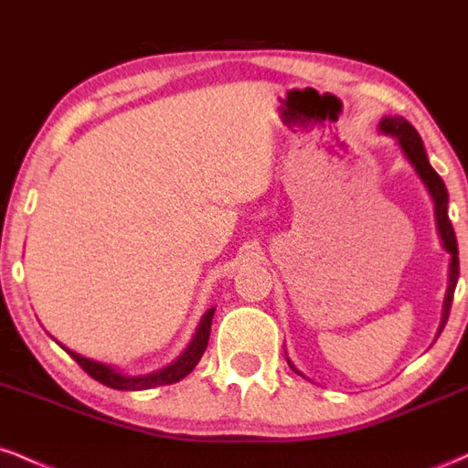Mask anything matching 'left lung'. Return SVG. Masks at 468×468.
Listing matches in <instances>:
<instances>
[{
  "instance_id": "left-lung-1",
  "label": "left lung",
  "mask_w": 468,
  "mask_h": 468,
  "mask_svg": "<svg viewBox=\"0 0 468 468\" xmlns=\"http://www.w3.org/2000/svg\"><path fill=\"white\" fill-rule=\"evenodd\" d=\"M378 130L396 138V143L400 144L405 158L410 160L413 169H416V174L420 176V180L424 182V186H427L429 196H431V200H433V213H436L438 235H440V239H442V246L447 249V252L451 255L447 297H444L442 321H440V327H438V335H440V332H442V327L447 325V319H449V313H451V303H453L455 283H458V277H460L458 239H455L453 227H451L449 211H447V207H449L447 186H444L442 178H440V176L436 174V169L429 165V158H427V152H424L422 138L418 136V132L413 130V125L410 121H405L402 116H385L383 121L378 122ZM288 365L294 369V372H297V367H294L292 363L288 361ZM297 374H302V372H297Z\"/></svg>"
}]
</instances>
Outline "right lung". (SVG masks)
Returning <instances> with one entry per match:
<instances>
[{"mask_svg": "<svg viewBox=\"0 0 468 468\" xmlns=\"http://www.w3.org/2000/svg\"><path fill=\"white\" fill-rule=\"evenodd\" d=\"M213 313H216V308H208L207 313H204V316L200 319V325H197L196 335H193V338H191L189 347H186V350L182 352L174 363L166 365L165 369H158V372H154V374H144V376L122 374V372H118L116 367H112V365H105V363L92 361V358L80 356V354L68 350V347L61 346V343H58V346H61L63 350H66L69 356H72L74 361H77L80 367L85 369V372L92 376L94 380H99V383L107 385V388L122 389V391L152 389V388H158V385L178 383V380L185 378V376L189 374L193 367H196L197 361H200L204 350H207V346H208V335H211Z\"/></svg>", "mask_w": 468, "mask_h": 468, "instance_id": "add662e5", "label": "right lung"}]
</instances>
